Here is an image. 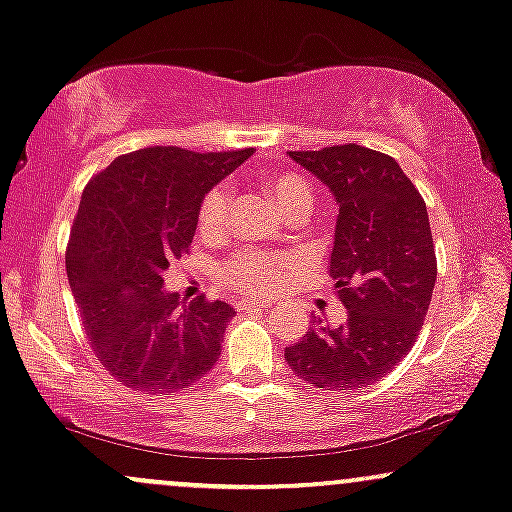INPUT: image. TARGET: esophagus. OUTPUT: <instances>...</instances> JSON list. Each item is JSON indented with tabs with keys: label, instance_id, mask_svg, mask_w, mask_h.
Masks as SVG:
<instances>
[{
	"label": "esophagus",
	"instance_id": "1",
	"mask_svg": "<svg viewBox=\"0 0 512 512\" xmlns=\"http://www.w3.org/2000/svg\"><path fill=\"white\" fill-rule=\"evenodd\" d=\"M240 311H267L269 301H240Z\"/></svg>",
	"mask_w": 512,
	"mask_h": 512
}]
</instances>
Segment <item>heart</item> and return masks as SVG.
Returning a JSON list of instances; mask_svg holds the SVG:
<instances>
[{"label":"heart","mask_w":512,"mask_h":512,"mask_svg":"<svg viewBox=\"0 0 512 512\" xmlns=\"http://www.w3.org/2000/svg\"><path fill=\"white\" fill-rule=\"evenodd\" d=\"M267 189L272 194L274 204L286 218L291 216H308L313 209V189L301 174H272L267 179ZM228 213V189L223 184L209 189L199 206V230L204 235H213L223 228ZM291 260L282 252L255 250V247H245V250L233 252L221 267H218V277L230 289L240 291L245 296H265L277 291L282 286L286 269Z\"/></svg>","instance_id":"heart-1"}]
</instances>
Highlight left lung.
<instances>
[{
	"label": "left lung",
	"mask_w": 512,
	"mask_h": 512,
	"mask_svg": "<svg viewBox=\"0 0 512 512\" xmlns=\"http://www.w3.org/2000/svg\"><path fill=\"white\" fill-rule=\"evenodd\" d=\"M338 201L330 277L345 323L313 328L284 359L299 379L325 391L374 384L411 352L437 279L428 209L393 157L347 143L294 150Z\"/></svg>",
	"instance_id": "8db88e82"
}]
</instances>
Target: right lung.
Returning <instances> with one entry per match:
<instances>
[{
    "mask_svg": "<svg viewBox=\"0 0 512 512\" xmlns=\"http://www.w3.org/2000/svg\"><path fill=\"white\" fill-rule=\"evenodd\" d=\"M250 155L155 145L116 157L84 187L67 279L94 355L128 389L182 391L218 362L235 311L204 299L179 306L162 274L189 252L209 189Z\"/></svg>",
    "mask_w": 512,
    "mask_h": 512,
    "instance_id": "right-lung-1",
    "label": "right lung"
}]
</instances>
